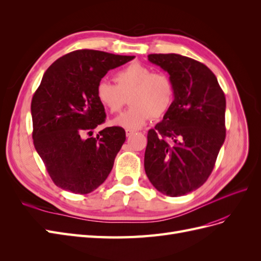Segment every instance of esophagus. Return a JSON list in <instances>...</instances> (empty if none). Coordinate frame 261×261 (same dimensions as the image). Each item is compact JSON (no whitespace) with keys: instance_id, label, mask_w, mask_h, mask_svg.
I'll use <instances>...</instances> for the list:
<instances>
[{"instance_id":"1","label":"esophagus","mask_w":261,"mask_h":261,"mask_svg":"<svg viewBox=\"0 0 261 261\" xmlns=\"http://www.w3.org/2000/svg\"><path fill=\"white\" fill-rule=\"evenodd\" d=\"M125 133H126V136L129 137L130 135H133L134 133H135V130H133V129H126V130H125Z\"/></svg>"}]
</instances>
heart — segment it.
Listing matches in <instances>:
<instances>
[{
    "label": "heart",
    "instance_id": "heart-1",
    "mask_svg": "<svg viewBox=\"0 0 261 261\" xmlns=\"http://www.w3.org/2000/svg\"><path fill=\"white\" fill-rule=\"evenodd\" d=\"M115 85L101 80L96 86V97L110 113H118L127 98L130 108L113 121L116 126L127 129L140 128L152 117H162L174 101V86L162 72L133 63L114 75Z\"/></svg>",
    "mask_w": 261,
    "mask_h": 261
}]
</instances>
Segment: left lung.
<instances>
[{
	"mask_svg": "<svg viewBox=\"0 0 261 261\" xmlns=\"http://www.w3.org/2000/svg\"><path fill=\"white\" fill-rule=\"evenodd\" d=\"M148 60L169 73L174 101L148 132L145 171L160 193L183 196L203 185L215 168L225 139V96L198 61L174 53L149 54Z\"/></svg>",
	"mask_w": 261,
	"mask_h": 261,
	"instance_id": "obj_1",
	"label": "left lung"
}]
</instances>
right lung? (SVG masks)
<instances>
[{"instance_id": "1", "label": "right lung", "mask_w": 261, "mask_h": 261, "mask_svg": "<svg viewBox=\"0 0 261 261\" xmlns=\"http://www.w3.org/2000/svg\"><path fill=\"white\" fill-rule=\"evenodd\" d=\"M135 57L97 50L63 55L45 70L31 100L33 139L53 183L74 194H89L107 179L126 139L120 126L92 129L106 121L96 86L110 69Z\"/></svg>"}]
</instances>
